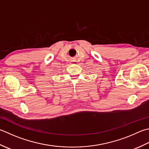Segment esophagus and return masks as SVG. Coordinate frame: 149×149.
<instances>
[{
	"mask_svg": "<svg viewBox=\"0 0 149 149\" xmlns=\"http://www.w3.org/2000/svg\"><path fill=\"white\" fill-rule=\"evenodd\" d=\"M69 63L70 65H75V64L77 63V61L75 59H72L69 61Z\"/></svg>",
	"mask_w": 149,
	"mask_h": 149,
	"instance_id": "34e87169",
	"label": "esophagus"
}]
</instances>
